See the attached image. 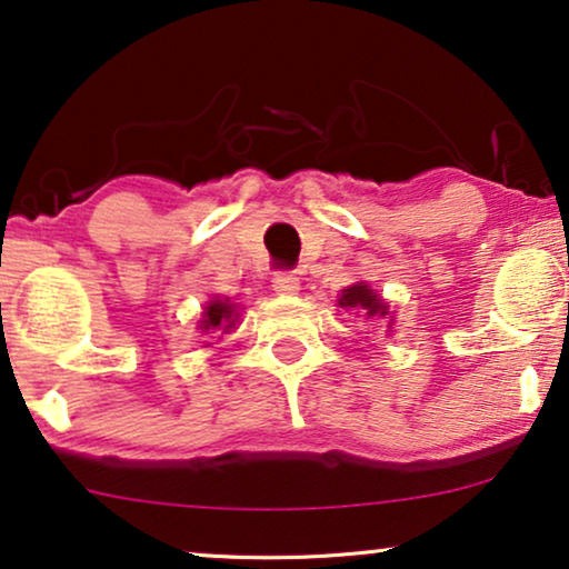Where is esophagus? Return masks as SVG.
Wrapping results in <instances>:
<instances>
[{"label": "esophagus", "mask_w": 569, "mask_h": 569, "mask_svg": "<svg viewBox=\"0 0 569 569\" xmlns=\"http://www.w3.org/2000/svg\"><path fill=\"white\" fill-rule=\"evenodd\" d=\"M271 287H274L277 295H298L300 292V277L292 274V271H282L271 279Z\"/></svg>", "instance_id": "esophagus-1"}]
</instances>
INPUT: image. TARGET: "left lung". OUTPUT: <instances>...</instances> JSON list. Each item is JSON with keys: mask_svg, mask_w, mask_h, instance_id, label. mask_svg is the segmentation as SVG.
Returning a JSON list of instances; mask_svg holds the SVG:
<instances>
[{"mask_svg": "<svg viewBox=\"0 0 569 569\" xmlns=\"http://www.w3.org/2000/svg\"><path fill=\"white\" fill-rule=\"evenodd\" d=\"M337 306L345 310H355V313H360L365 318H386L388 331H391L393 318L388 316V306L378 298L376 290H370L368 282H357L352 287H347V290H341Z\"/></svg>", "mask_w": 569, "mask_h": 569, "instance_id": "left-lung-1", "label": "left lung"}]
</instances>
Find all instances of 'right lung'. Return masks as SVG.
<instances>
[{
    "label": "right lung",
    "instance_id": "1",
    "mask_svg": "<svg viewBox=\"0 0 569 569\" xmlns=\"http://www.w3.org/2000/svg\"><path fill=\"white\" fill-rule=\"evenodd\" d=\"M238 308L232 306L230 300H209L204 313H201V321H199V329L204 333H214V331H222L228 333L230 329H236V321H238Z\"/></svg>",
    "mask_w": 569,
    "mask_h": 569
}]
</instances>
